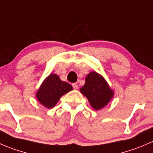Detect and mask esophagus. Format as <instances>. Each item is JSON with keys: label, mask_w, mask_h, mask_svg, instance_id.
Returning a JSON list of instances; mask_svg holds the SVG:
<instances>
[{"label": "esophagus", "mask_w": 153, "mask_h": 153, "mask_svg": "<svg viewBox=\"0 0 153 153\" xmlns=\"http://www.w3.org/2000/svg\"><path fill=\"white\" fill-rule=\"evenodd\" d=\"M72 87H73V88L75 89V90H77V89L78 88V85L77 83H74V84H72Z\"/></svg>", "instance_id": "obj_1"}]
</instances>
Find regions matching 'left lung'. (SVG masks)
<instances>
[{
	"instance_id": "8db88e82",
	"label": "left lung",
	"mask_w": 153,
	"mask_h": 153,
	"mask_svg": "<svg viewBox=\"0 0 153 153\" xmlns=\"http://www.w3.org/2000/svg\"><path fill=\"white\" fill-rule=\"evenodd\" d=\"M80 91L87 98L92 108L97 111L105 108L114 95L105 78L94 71L87 75L85 84Z\"/></svg>"
}]
</instances>
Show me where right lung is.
I'll use <instances>...</instances> for the list:
<instances>
[{
    "label": "right lung",
    "mask_w": 153,
    "mask_h": 153,
    "mask_svg": "<svg viewBox=\"0 0 153 153\" xmlns=\"http://www.w3.org/2000/svg\"><path fill=\"white\" fill-rule=\"evenodd\" d=\"M72 89L69 83L61 81L56 74L51 73L42 81L36 93V97L44 107L51 108L55 106L61 96Z\"/></svg>",
    "instance_id": "obj_1"
}]
</instances>
